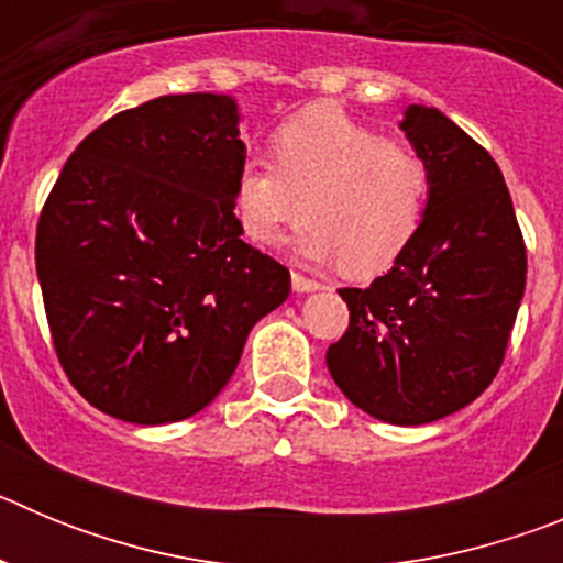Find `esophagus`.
<instances>
[{
    "mask_svg": "<svg viewBox=\"0 0 563 563\" xmlns=\"http://www.w3.org/2000/svg\"><path fill=\"white\" fill-rule=\"evenodd\" d=\"M321 287L324 285H318L316 278H307V276H301V273H292V290L296 292H316V290H321Z\"/></svg>",
    "mask_w": 563,
    "mask_h": 563,
    "instance_id": "1",
    "label": "esophagus"
}]
</instances>
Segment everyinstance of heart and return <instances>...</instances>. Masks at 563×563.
<instances>
[{
	"label": "heart",
	"instance_id": "obj_1",
	"mask_svg": "<svg viewBox=\"0 0 563 563\" xmlns=\"http://www.w3.org/2000/svg\"><path fill=\"white\" fill-rule=\"evenodd\" d=\"M273 154L276 166L247 161L233 183V213L256 245H278L310 217L298 251L369 278L395 265L420 231L431 168L409 143L318 103L276 129Z\"/></svg>",
	"mask_w": 563,
	"mask_h": 563
}]
</instances>
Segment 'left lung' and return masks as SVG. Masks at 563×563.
Segmentation results:
<instances>
[{"label":"left lung","instance_id":"obj_1","mask_svg":"<svg viewBox=\"0 0 563 563\" xmlns=\"http://www.w3.org/2000/svg\"><path fill=\"white\" fill-rule=\"evenodd\" d=\"M400 129L431 168L422 225L386 276L343 287L350 330L327 369L357 409L422 426L465 409L505 357L527 282V251L499 166L434 107Z\"/></svg>","mask_w":563,"mask_h":563}]
</instances>
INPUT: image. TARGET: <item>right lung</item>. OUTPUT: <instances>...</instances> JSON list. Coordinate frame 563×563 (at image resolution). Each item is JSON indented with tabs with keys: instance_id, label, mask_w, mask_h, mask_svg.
Instances as JSON below:
<instances>
[{
	"instance_id": "obj_1",
	"label": "right lung",
	"mask_w": 563,
	"mask_h": 563,
	"mask_svg": "<svg viewBox=\"0 0 563 563\" xmlns=\"http://www.w3.org/2000/svg\"><path fill=\"white\" fill-rule=\"evenodd\" d=\"M231 96H163L109 118L44 202L36 273L69 383L103 415L163 426L225 389L290 271L242 242Z\"/></svg>"
}]
</instances>
